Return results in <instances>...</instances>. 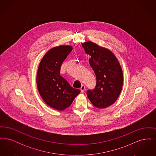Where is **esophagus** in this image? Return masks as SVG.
<instances>
[{
  "mask_svg": "<svg viewBox=\"0 0 156 156\" xmlns=\"http://www.w3.org/2000/svg\"><path fill=\"white\" fill-rule=\"evenodd\" d=\"M85 89V86L83 85H82L81 86V88H80V90H81V92L82 93H83V92H84Z\"/></svg>",
  "mask_w": 156,
  "mask_h": 156,
  "instance_id": "1",
  "label": "esophagus"
}]
</instances>
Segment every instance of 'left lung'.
Listing matches in <instances>:
<instances>
[{"label":"left lung","mask_w":156,"mask_h":156,"mask_svg":"<svg viewBox=\"0 0 156 156\" xmlns=\"http://www.w3.org/2000/svg\"><path fill=\"white\" fill-rule=\"evenodd\" d=\"M82 47L90 56L89 64L97 78L95 88L87 90V97L94 106L105 108L113 104L120 94L123 81L122 68L110 50L91 41L83 43Z\"/></svg>","instance_id":"8db88e82"}]
</instances>
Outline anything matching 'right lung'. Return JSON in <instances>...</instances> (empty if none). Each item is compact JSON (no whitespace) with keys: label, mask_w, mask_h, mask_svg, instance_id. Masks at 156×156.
I'll return each mask as SVG.
<instances>
[{"label":"right lung","mask_w":156,"mask_h":156,"mask_svg":"<svg viewBox=\"0 0 156 156\" xmlns=\"http://www.w3.org/2000/svg\"><path fill=\"white\" fill-rule=\"evenodd\" d=\"M73 47L60 45L50 50L39 65L37 75V88L45 102L58 111L68 108L80 90L72 88L60 75L64 61L71 52Z\"/></svg>","instance_id":"obj_1"}]
</instances>
